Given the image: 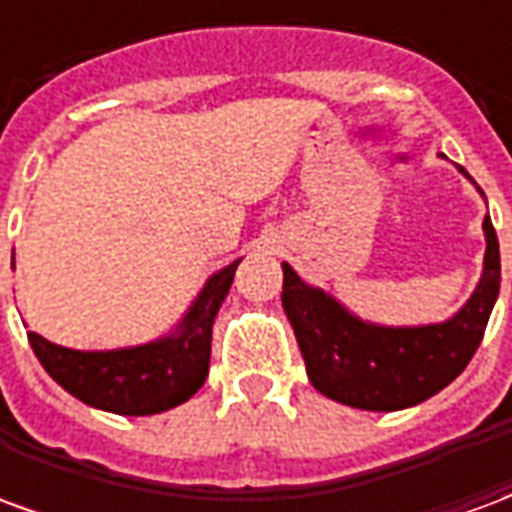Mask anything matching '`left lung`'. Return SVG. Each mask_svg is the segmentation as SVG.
Segmentation results:
<instances>
[{
    "label": "left lung",
    "mask_w": 512,
    "mask_h": 512,
    "mask_svg": "<svg viewBox=\"0 0 512 512\" xmlns=\"http://www.w3.org/2000/svg\"><path fill=\"white\" fill-rule=\"evenodd\" d=\"M466 175V169H461ZM485 263L472 299L444 323L376 326L312 288L282 263V307L299 340L307 376L321 395L365 411H400L461 376L483 340L499 296V241L483 219Z\"/></svg>",
    "instance_id": "8db88e82"
}]
</instances>
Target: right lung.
<instances>
[{
	"mask_svg": "<svg viewBox=\"0 0 512 512\" xmlns=\"http://www.w3.org/2000/svg\"><path fill=\"white\" fill-rule=\"evenodd\" d=\"M235 260L216 271L178 329L153 343L117 351H73L27 332L29 345L57 384L93 408L147 417L186 403L208 378L213 318L233 285Z\"/></svg>",
	"mask_w": 512,
	"mask_h": 512,
	"instance_id": "add662e5",
	"label": "right lung"
}]
</instances>
